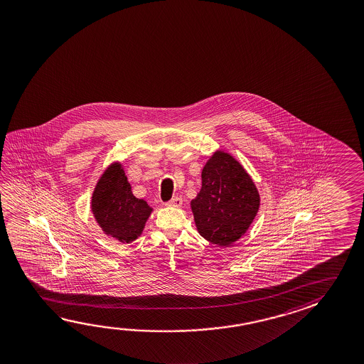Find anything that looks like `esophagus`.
Masks as SVG:
<instances>
[{"label": "esophagus", "instance_id": "34e87169", "mask_svg": "<svg viewBox=\"0 0 364 364\" xmlns=\"http://www.w3.org/2000/svg\"><path fill=\"white\" fill-rule=\"evenodd\" d=\"M181 204H183V199L180 197H175L171 199V200H168V202L166 203V205H168V207H181Z\"/></svg>", "mask_w": 364, "mask_h": 364}]
</instances>
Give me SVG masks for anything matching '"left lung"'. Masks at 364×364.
<instances>
[{"label":"left lung","instance_id":"obj_1","mask_svg":"<svg viewBox=\"0 0 364 364\" xmlns=\"http://www.w3.org/2000/svg\"><path fill=\"white\" fill-rule=\"evenodd\" d=\"M198 232L230 246L250 227L260 205L257 186L232 156L217 151L202 171V189L191 203Z\"/></svg>","mask_w":364,"mask_h":364}]
</instances>
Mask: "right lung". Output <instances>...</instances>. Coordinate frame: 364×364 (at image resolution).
<instances>
[{"instance_id":"obj_1","label":"right lung","mask_w":364,"mask_h":364,"mask_svg":"<svg viewBox=\"0 0 364 364\" xmlns=\"http://www.w3.org/2000/svg\"><path fill=\"white\" fill-rule=\"evenodd\" d=\"M91 208L102 231L127 244L142 233L152 212L144 199L132 194L131 184L119 164L107 167L97 181Z\"/></svg>"}]
</instances>
